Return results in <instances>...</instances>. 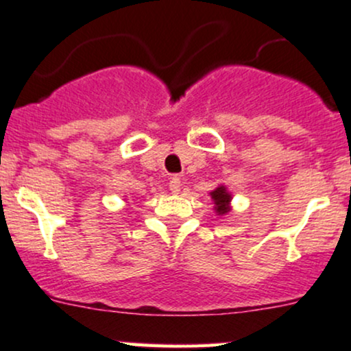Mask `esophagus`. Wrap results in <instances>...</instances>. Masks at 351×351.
Masks as SVG:
<instances>
[{"instance_id":"obj_1","label":"esophagus","mask_w":351,"mask_h":351,"mask_svg":"<svg viewBox=\"0 0 351 351\" xmlns=\"http://www.w3.org/2000/svg\"><path fill=\"white\" fill-rule=\"evenodd\" d=\"M180 189H181V180L178 178V176H173V178L170 180V191L171 193H180Z\"/></svg>"}]
</instances>
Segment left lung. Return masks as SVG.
<instances>
[{"label":"left lung","mask_w":351,"mask_h":351,"mask_svg":"<svg viewBox=\"0 0 351 351\" xmlns=\"http://www.w3.org/2000/svg\"><path fill=\"white\" fill-rule=\"evenodd\" d=\"M211 198L216 204V213L217 215H224V213L229 211V201H231V195L226 191V188L219 186L216 188L215 191L211 193Z\"/></svg>","instance_id":"8db88e82"}]
</instances>
